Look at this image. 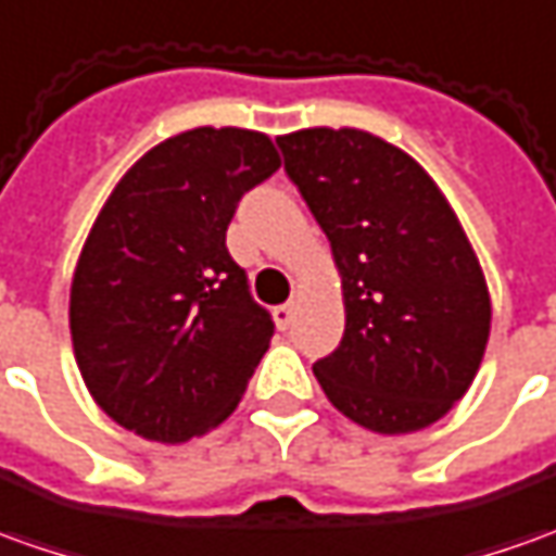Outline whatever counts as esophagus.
<instances>
[{
	"mask_svg": "<svg viewBox=\"0 0 556 556\" xmlns=\"http://www.w3.org/2000/svg\"><path fill=\"white\" fill-rule=\"evenodd\" d=\"M294 313H298V301H286V304H279L277 309H274V319H277V326L286 331V328L292 326L294 323Z\"/></svg>",
	"mask_w": 556,
	"mask_h": 556,
	"instance_id": "esophagus-1",
	"label": "esophagus"
}]
</instances>
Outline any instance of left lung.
<instances>
[{
  "label": "left lung",
  "instance_id": "obj_1",
  "mask_svg": "<svg viewBox=\"0 0 556 556\" xmlns=\"http://www.w3.org/2000/svg\"><path fill=\"white\" fill-rule=\"evenodd\" d=\"M277 142L341 274V346L313 374L362 429L420 432L466 395L490 338L466 230L435 179L380 136L304 127Z\"/></svg>",
  "mask_w": 556,
  "mask_h": 556
}]
</instances>
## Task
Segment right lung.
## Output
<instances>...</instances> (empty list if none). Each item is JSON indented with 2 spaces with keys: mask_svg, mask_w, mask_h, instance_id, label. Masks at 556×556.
<instances>
[{
  "mask_svg": "<svg viewBox=\"0 0 556 556\" xmlns=\"http://www.w3.org/2000/svg\"><path fill=\"white\" fill-rule=\"evenodd\" d=\"M279 164L262 130L194 127L146 151L105 198L72 274L70 331L85 387L118 426L182 444L240 405L274 323L225 233Z\"/></svg>",
  "mask_w": 556,
  "mask_h": 556,
  "instance_id": "obj_1",
  "label": "right lung"
}]
</instances>
